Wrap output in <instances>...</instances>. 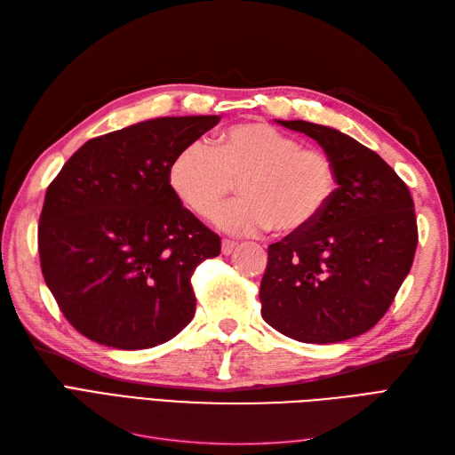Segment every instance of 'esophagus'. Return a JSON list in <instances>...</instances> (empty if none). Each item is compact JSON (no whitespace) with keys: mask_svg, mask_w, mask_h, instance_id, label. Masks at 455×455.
Masks as SVG:
<instances>
[{"mask_svg":"<svg viewBox=\"0 0 455 455\" xmlns=\"http://www.w3.org/2000/svg\"><path fill=\"white\" fill-rule=\"evenodd\" d=\"M239 246V243H235V241H229V239H224L222 241V252L226 254V256H229L233 251H235Z\"/></svg>","mask_w":455,"mask_h":455,"instance_id":"esophagus-1","label":"esophagus"}]
</instances>
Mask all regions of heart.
I'll return each instance as SVG.
<instances>
[{"label": "heart", "instance_id": "heart-1", "mask_svg": "<svg viewBox=\"0 0 455 455\" xmlns=\"http://www.w3.org/2000/svg\"><path fill=\"white\" fill-rule=\"evenodd\" d=\"M239 182L241 197L226 204L214 224L231 235H283L309 229L338 189L336 163L319 148L267 123H239L214 146L189 142L174 156L169 184L189 212L209 218Z\"/></svg>", "mask_w": 455, "mask_h": 455}]
</instances>
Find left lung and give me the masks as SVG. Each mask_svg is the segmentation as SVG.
I'll return each mask as SVG.
<instances>
[{"label": "left lung", "mask_w": 455, "mask_h": 455, "mask_svg": "<svg viewBox=\"0 0 455 455\" xmlns=\"http://www.w3.org/2000/svg\"><path fill=\"white\" fill-rule=\"evenodd\" d=\"M332 157L338 189L319 222L269 244L261 316L304 343L361 336L387 313L414 261L418 222L408 186L376 151L309 121H277Z\"/></svg>", "instance_id": "1"}]
</instances>
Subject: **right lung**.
<instances>
[{"label": "right lung", "mask_w": 455, "mask_h": 455, "mask_svg": "<svg viewBox=\"0 0 455 455\" xmlns=\"http://www.w3.org/2000/svg\"><path fill=\"white\" fill-rule=\"evenodd\" d=\"M218 121L157 117L96 136L47 188L41 271L79 334L134 351L172 339L194 319L191 275L222 246L176 199L169 167Z\"/></svg>", "instance_id": "add662e5"}]
</instances>
